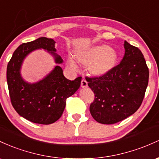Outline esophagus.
<instances>
[{
	"mask_svg": "<svg viewBox=\"0 0 159 159\" xmlns=\"http://www.w3.org/2000/svg\"><path fill=\"white\" fill-rule=\"evenodd\" d=\"M81 86L83 87V88H86V87L88 86V82H87L85 79L82 80V81H81Z\"/></svg>",
	"mask_w": 159,
	"mask_h": 159,
	"instance_id": "1",
	"label": "esophagus"
}]
</instances>
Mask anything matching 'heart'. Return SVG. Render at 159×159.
I'll list each match as a JSON object with an SVG mask.
<instances>
[{"label": "heart", "mask_w": 159, "mask_h": 159, "mask_svg": "<svg viewBox=\"0 0 159 159\" xmlns=\"http://www.w3.org/2000/svg\"><path fill=\"white\" fill-rule=\"evenodd\" d=\"M77 58L85 65L91 64V70L94 73L101 74L114 65L117 59V53L108 46L101 45L80 52L77 54ZM68 63L73 69L77 68L76 63L73 58H69Z\"/></svg>", "instance_id": "b5f03b06"}]
</instances>
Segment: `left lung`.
<instances>
[{"instance_id": "left-lung-1", "label": "left lung", "mask_w": 159, "mask_h": 159, "mask_svg": "<svg viewBox=\"0 0 159 159\" xmlns=\"http://www.w3.org/2000/svg\"><path fill=\"white\" fill-rule=\"evenodd\" d=\"M120 64L100 76L86 77L94 93L89 110L94 120L111 125L128 118L141 105L149 82V69L141 51L125 41Z\"/></svg>"}]
</instances>
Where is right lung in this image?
Segmentation results:
<instances>
[{"instance_id":"1","label":"right lung","mask_w":159,"mask_h":159,"mask_svg":"<svg viewBox=\"0 0 159 159\" xmlns=\"http://www.w3.org/2000/svg\"><path fill=\"white\" fill-rule=\"evenodd\" d=\"M55 43L52 39L46 37L22 43L13 52L7 68L12 107L23 118L37 124L49 125L56 122L63 113L66 100L78 90L81 84V76L72 81L67 80L58 65L35 83H29L22 79L20 70L23 61L36 49H43L49 52L56 64L63 62L61 57L56 53Z\"/></svg>"}]
</instances>
